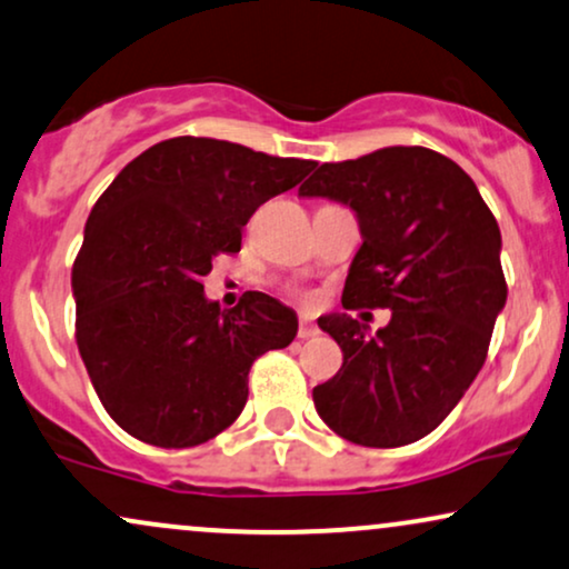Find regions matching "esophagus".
Listing matches in <instances>:
<instances>
[{
  "label": "esophagus",
  "mask_w": 569,
  "mask_h": 569,
  "mask_svg": "<svg viewBox=\"0 0 569 569\" xmlns=\"http://www.w3.org/2000/svg\"><path fill=\"white\" fill-rule=\"evenodd\" d=\"M317 335H319V327H317V325H313V321H311V319H308V317H306V313H303V317H300V327H298V338H300V340H308V338H317Z\"/></svg>",
  "instance_id": "esophagus-1"
}]
</instances>
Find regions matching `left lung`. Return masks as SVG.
<instances>
[{"label": "left lung", "instance_id": "1", "mask_svg": "<svg viewBox=\"0 0 569 569\" xmlns=\"http://www.w3.org/2000/svg\"><path fill=\"white\" fill-rule=\"evenodd\" d=\"M298 194L342 202L359 219L342 308L392 311L375 335L348 313L319 319L342 348L338 375L313 388L319 417L356 446L413 443L486 363L507 303L499 223L475 181L427 147L321 163Z\"/></svg>", "mask_w": 569, "mask_h": 569}]
</instances>
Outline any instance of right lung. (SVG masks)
<instances>
[{
    "instance_id": "add662e5",
    "label": "right lung",
    "mask_w": 569,
    "mask_h": 569,
    "mask_svg": "<svg viewBox=\"0 0 569 569\" xmlns=\"http://www.w3.org/2000/svg\"><path fill=\"white\" fill-rule=\"evenodd\" d=\"M317 166L208 137H173L131 160L91 208L70 284L76 342L104 411L160 448L216 438L248 401V371L287 348L298 317L263 292L223 308L202 292L266 200Z\"/></svg>"
}]
</instances>
